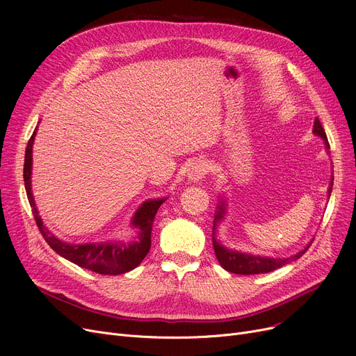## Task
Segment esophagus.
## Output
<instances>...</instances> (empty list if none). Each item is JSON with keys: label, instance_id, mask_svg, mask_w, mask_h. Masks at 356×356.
<instances>
[{"label": "esophagus", "instance_id": "34e87169", "mask_svg": "<svg viewBox=\"0 0 356 356\" xmlns=\"http://www.w3.org/2000/svg\"><path fill=\"white\" fill-rule=\"evenodd\" d=\"M208 172H209V164L202 159H197L189 167L188 177L191 181H199V180L204 179V176L208 175Z\"/></svg>", "mask_w": 356, "mask_h": 356}]
</instances>
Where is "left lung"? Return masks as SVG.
Segmentation results:
<instances>
[{
  "instance_id": "left-lung-1",
  "label": "left lung",
  "mask_w": 356,
  "mask_h": 356,
  "mask_svg": "<svg viewBox=\"0 0 356 356\" xmlns=\"http://www.w3.org/2000/svg\"><path fill=\"white\" fill-rule=\"evenodd\" d=\"M313 133L316 136H319L323 138L325 141V147L326 149L330 148L327 137L325 129L319 121V118L314 120V125H313ZM329 153V152H327ZM332 184L333 181H330L327 195L330 196L332 193ZM223 215H225V203H220L218 207V212L215 213V220H213V231H212V242H213V250L216 254V258L219 261V264L225 268L229 273L234 274H242V275H251V274H264V273H270L274 271L280 267H283L291 261L300 258L312 245V242H309L307 247L305 250H302L300 252H297L296 255L290 257V258H270V257H261V255H252V254H245V252H238L235 250H229L227 247H223L222 244H219V241L216 239V225L218 222L223 219Z\"/></svg>"
}]
</instances>
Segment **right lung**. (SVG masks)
<instances>
[{
	"label": "right lung",
	"mask_w": 356,
	"mask_h": 356,
	"mask_svg": "<svg viewBox=\"0 0 356 356\" xmlns=\"http://www.w3.org/2000/svg\"><path fill=\"white\" fill-rule=\"evenodd\" d=\"M37 129V128H35ZM34 136L29 140L26 148L24 159V186L30 207L33 209V215L35 219L37 227H39L43 238L53 251L58 252L60 257L69 259L70 263L76 264L82 268L90 270L98 274L118 275L134 270L140 266L141 261L152 247V228L154 216L159 208L163 204L164 199H152L145 200L133 216V225L138 229V236L133 242H92V244H67L65 241L56 238L44 225L35 208V203L31 193V164H33V143Z\"/></svg>",
	"instance_id": "right-lung-1"
}]
</instances>
